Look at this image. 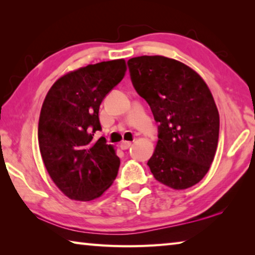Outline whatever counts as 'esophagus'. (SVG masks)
<instances>
[{
  "mask_svg": "<svg viewBox=\"0 0 255 255\" xmlns=\"http://www.w3.org/2000/svg\"><path fill=\"white\" fill-rule=\"evenodd\" d=\"M130 146H131V141L124 140V141H122V144H120V148H122V149H128L129 147H130Z\"/></svg>",
  "mask_w": 255,
  "mask_h": 255,
  "instance_id": "esophagus-1",
  "label": "esophagus"
}]
</instances>
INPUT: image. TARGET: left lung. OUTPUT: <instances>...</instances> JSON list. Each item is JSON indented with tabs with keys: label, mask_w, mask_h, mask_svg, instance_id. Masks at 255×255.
Wrapping results in <instances>:
<instances>
[{
	"label": "left lung",
	"mask_w": 255,
	"mask_h": 255,
	"mask_svg": "<svg viewBox=\"0 0 255 255\" xmlns=\"http://www.w3.org/2000/svg\"><path fill=\"white\" fill-rule=\"evenodd\" d=\"M132 84L152 109L158 140L148 159L154 178L174 190L204 179L217 149L219 114L208 85L185 64L164 56L128 60Z\"/></svg>",
	"instance_id": "8db88e82"
}]
</instances>
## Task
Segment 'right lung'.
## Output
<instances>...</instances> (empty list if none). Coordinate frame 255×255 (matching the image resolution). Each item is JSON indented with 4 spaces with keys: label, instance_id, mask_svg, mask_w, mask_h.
<instances>
[{
    "label": "right lung",
    "instance_id": "add662e5",
    "mask_svg": "<svg viewBox=\"0 0 255 255\" xmlns=\"http://www.w3.org/2000/svg\"><path fill=\"white\" fill-rule=\"evenodd\" d=\"M125 59L91 64L55 82L44 100L38 124L42 161L51 180L73 200L101 197L117 176L120 159L100 130L99 108L124 79Z\"/></svg>",
    "mask_w": 255,
    "mask_h": 255
}]
</instances>
